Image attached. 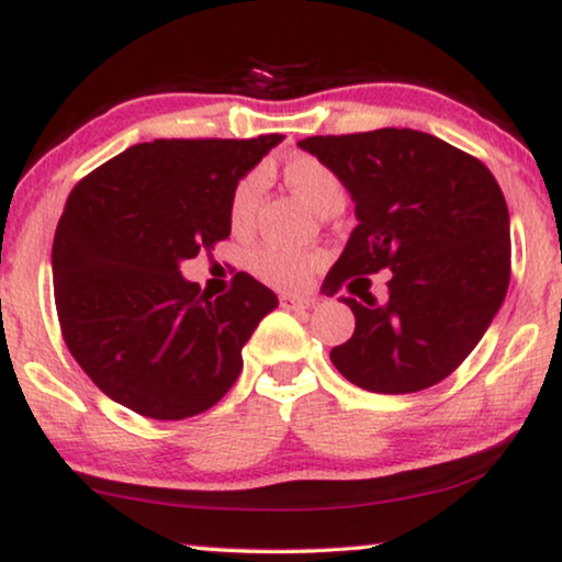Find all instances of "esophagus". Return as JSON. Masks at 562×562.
Returning <instances> with one entry per match:
<instances>
[{
    "instance_id": "1",
    "label": "esophagus",
    "mask_w": 562,
    "mask_h": 562,
    "mask_svg": "<svg viewBox=\"0 0 562 562\" xmlns=\"http://www.w3.org/2000/svg\"><path fill=\"white\" fill-rule=\"evenodd\" d=\"M281 306L289 312H306L312 310L310 299H299V296H281Z\"/></svg>"
}]
</instances>
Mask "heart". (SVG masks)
Masks as SVG:
<instances>
[{"mask_svg": "<svg viewBox=\"0 0 562 562\" xmlns=\"http://www.w3.org/2000/svg\"><path fill=\"white\" fill-rule=\"evenodd\" d=\"M283 179H286L291 183V189L319 214L325 212L327 206L345 202L342 181L337 179L333 168L322 164V160L314 156H291L286 164H283ZM260 189H263V173L260 171L245 173L243 179L235 183L227 206L229 225L235 229H243L252 220L260 199ZM245 263H248L250 273L256 276V279L266 281L268 286L299 291L310 283L314 266H317V256H314V252L291 250L281 248V245L266 243L252 248Z\"/></svg>", "mask_w": 562, "mask_h": 562, "instance_id": "b5f03b06", "label": "heart"}]
</instances>
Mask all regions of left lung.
Returning a JSON list of instances; mask_svg holds the SVG:
<instances>
[{"label": "left lung", "mask_w": 562, "mask_h": 562, "mask_svg": "<svg viewBox=\"0 0 562 562\" xmlns=\"http://www.w3.org/2000/svg\"><path fill=\"white\" fill-rule=\"evenodd\" d=\"M299 148L333 168L356 202L358 227L327 273L325 294L352 276L391 271L386 302L342 296L356 333L329 360L375 394H414L448 379L509 289V210L494 173L409 127L314 135Z\"/></svg>", "instance_id": "left-lung-1"}]
</instances>
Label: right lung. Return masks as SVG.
I'll return each mask as SVG.
<instances>
[{"mask_svg": "<svg viewBox=\"0 0 562 562\" xmlns=\"http://www.w3.org/2000/svg\"><path fill=\"white\" fill-rule=\"evenodd\" d=\"M281 140L140 143L71 189L53 237L60 333L117 404L187 419L233 389L243 345L279 299L250 273L212 299L179 263L229 237L235 183Z\"/></svg>", "mask_w": 562, "mask_h": 562, "instance_id": "1", "label": "right lung"}]
</instances>
